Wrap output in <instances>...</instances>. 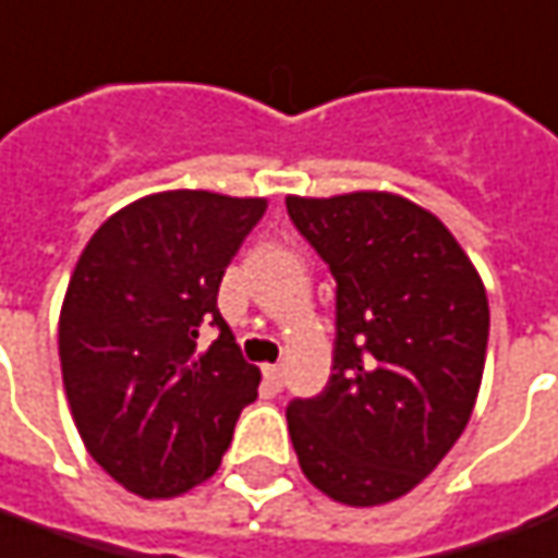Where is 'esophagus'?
<instances>
[{"label":"esophagus","instance_id":"34e87169","mask_svg":"<svg viewBox=\"0 0 558 558\" xmlns=\"http://www.w3.org/2000/svg\"><path fill=\"white\" fill-rule=\"evenodd\" d=\"M263 374H266V380L271 384V389H283V368H280V365H266Z\"/></svg>","mask_w":558,"mask_h":558}]
</instances>
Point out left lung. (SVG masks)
Returning a JSON list of instances; mask_svg holds the SVG:
<instances>
[{"instance_id":"1","label":"left lung","mask_w":558,"mask_h":558,"mask_svg":"<svg viewBox=\"0 0 558 558\" xmlns=\"http://www.w3.org/2000/svg\"><path fill=\"white\" fill-rule=\"evenodd\" d=\"M335 283L332 377L292 399L305 477L341 505L411 493L469 426L489 338L477 271L435 214L392 193L287 198Z\"/></svg>"}]
</instances>
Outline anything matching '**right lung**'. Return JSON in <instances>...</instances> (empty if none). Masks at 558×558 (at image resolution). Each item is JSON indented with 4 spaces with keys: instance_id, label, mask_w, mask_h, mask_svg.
<instances>
[{
    "instance_id": "right-lung-1",
    "label": "right lung",
    "mask_w": 558,
    "mask_h": 558,
    "mask_svg": "<svg viewBox=\"0 0 558 558\" xmlns=\"http://www.w3.org/2000/svg\"><path fill=\"white\" fill-rule=\"evenodd\" d=\"M263 214L266 198L157 193L108 217L77 259L60 314L62 387L89 456L135 496L208 481L256 399L259 368L217 292ZM202 325L218 329L205 351Z\"/></svg>"
}]
</instances>
